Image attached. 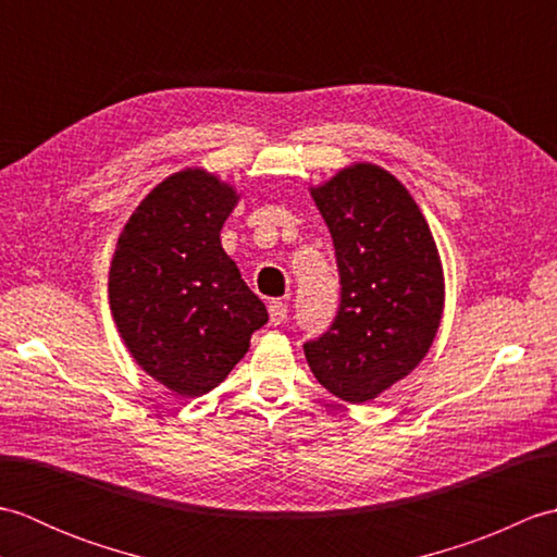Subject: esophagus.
I'll return each instance as SVG.
<instances>
[{
  "label": "esophagus",
  "instance_id": "34e87169",
  "mask_svg": "<svg viewBox=\"0 0 557 557\" xmlns=\"http://www.w3.org/2000/svg\"><path fill=\"white\" fill-rule=\"evenodd\" d=\"M268 315L272 325H282L287 321V304L282 301H270L268 304Z\"/></svg>",
  "mask_w": 557,
  "mask_h": 557
}]
</instances>
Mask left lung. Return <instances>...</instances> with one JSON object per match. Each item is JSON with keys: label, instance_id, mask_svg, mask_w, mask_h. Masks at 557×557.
<instances>
[{"label": "left lung", "instance_id": "obj_1", "mask_svg": "<svg viewBox=\"0 0 557 557\" xmlns=\"http://www.w3.org/2000/svg\"><path fill=\"white\" fill-rule=\"evenodd\" d=\"M311 196L333 234L342 299L304 354L318 383L361 405L429 354L445 306L443 263L417 200L377 164H349Z\"/></svg>", "mask_w": 557, "mask_h": 557}]
</instances>
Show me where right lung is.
<instances>
[{
  "instance_id": "1",
  "label": "right lung",
  "mask_w": 557,
  "mask_h": 557,
  "mask_svg": "<svg viewBox=\"0 0 557 557\" xmlns=\"http://www.w3.org/2000/svg\"><path fill=\"white\" fill-rule=\"evenodd\" d=\"M239 194L200 168L160 182L116 242L110 309L134 361L180 397L218 387L268 323L220 232Z\"/></svg>"
}]
</instances>
